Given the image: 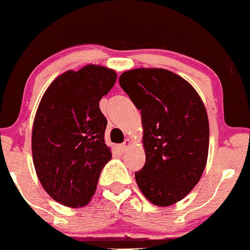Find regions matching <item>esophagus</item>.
<instances>
[{"mask_svg": "<svg viewBox=\"0 0 250 250\" xmlns=\"http://www.w3.org/2000/svg\"><path fill=\"white\" fill-rule=\"evenodd\" d=\"M129 146H130V140H129V139H126V140L124 141L123 144L119 146V149H120L123 152H125L127 149H129Z\"/></svg>", "mask_w": 250, "mask_h": 250, "instance_id": "34e87169", "label": "esophagus"}]
</instances>
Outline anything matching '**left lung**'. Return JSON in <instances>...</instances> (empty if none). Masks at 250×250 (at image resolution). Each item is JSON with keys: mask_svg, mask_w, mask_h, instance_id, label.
<instances>
[{"mask_svg": "<svg viewBox=\"0 0 250 250\" xmlns=\"http://www.w3.org/2000/svg\"><path fill=\"white\" fill-rule=\"evenodd\" d=\"M119 83L141 112L146 160L136 183L152 204H175L198 184L207 164L204 104L190 83L164 68L129 70Z\"/></svg>", "mask_w": 250, "mask_h": 250, "instance_id": "8db88e82", "label": "left lung"}]
</instances>
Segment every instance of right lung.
<instances>
[{
	"label": "right lung",
	"mask_w": 250,
	"mask_h": 250,
	"mask_svg": "<svg viewBox=\"0 0 250 250\" xmlns=\"http://www.w3.org/2000/svg\"><path fill=\"white\" fill-rule=\"evenodd\" d=\"M116 72L87 65L66 71L47 87L32 127V158L46 193L66 207H85L111 159L104 135L107 120L99 101Z\"/></svg>",
	"instance_id": "obj_1"
}]
</instances>
